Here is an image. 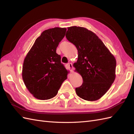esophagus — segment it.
Instances as JSON below:
<instances>
[{
    "instance_id": "esophagus-1",
    "label": "esophagus",
    "mask_w": 134,
    "mask_h": 134,
    "mask_svg": "<svg viewBox=\"0 0 134 134\" xmlns=\"http://www.w3.org/2000/svg\"><path fill=\"white\" fill-rule=\"evenodd\" d=\"M68 66H69V69H70V71L72 72V69H73V66H72V64L71 63H69L68 64Z\"/></svg>"
}]
</instances>
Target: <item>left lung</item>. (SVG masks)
Segmentation results:
<instances>
[{"label":"left lung","instance_id":"8db88e82","mask_svg":"<svg viewBox=\"0 0 134 134\" xmlns=\"http://www.w3.org/2000/svg\"><path fill=\"white\" fill-rule=\"evenodd\" d=\"M66 37L78 52V60L73 66L83 82L75 88L76 94L88 101L100 99L115 79V58L98 36L86 28L68 27Z\"/></svg>","mask_w":134,"mask_h":134}]
</instances>
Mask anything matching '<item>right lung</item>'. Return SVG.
Here are the masks:
<instances>
[{
  "label": "right lung",
  "instance_id": "obj_1",
  "mask_svg": "<svg viewBox=\"0 0 134 134\" xmlns=\"http://www.w3.org/2000/svg\"><path fill=\"white\" fill-rule=\"evenodd\" d=\"M66 28L55 27L42 32L24 60L22 78L26 88L36 98L54 97L68 71L61 63L56 48L64 37Z\"/></svg>",
  "mask_w": 134,
  "mask_h": 134
}]
</instances>
